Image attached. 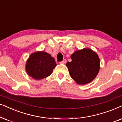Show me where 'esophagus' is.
Masks as SVG:
<instances>
[{
  "instance_id": "obj_1",
  "label": "esophagus",
  "mask_w": 122,
  "mask_h": 122,
  "mask_svg": "<svg viewBox=\"0 0 122 122\" xmlns=\"http://www.w3.org/2000/svg\"><path fill=\"white\" fill-rule=\"evenodd\" d=\"M66 59H63L62 61L60 62V63H61V64H65L66 63Z\"/></svg>"
}]
</instances>
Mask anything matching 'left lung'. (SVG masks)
Returning <instances> with one entry per match:
<instances>
[{"label":"left lung","mask_w":122,"mask_h":122,"mask_svg":"<svg viewBox=\"0 0 122 122\" xmlns=\"http://www.w3.org/2000/svg\"><path fill=\"white\" fill-rule=\"evenodd\" d=\"M71 61H68L66 66L77 84H87L96 78L99 72L100 61L94 51L90 49L79 50L71 55Z\"/></svg>","instance_id":"left-lung-1"}]
</instances>
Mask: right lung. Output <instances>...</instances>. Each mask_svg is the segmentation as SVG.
I'll return each mask as SVG.
<instances>
[{"mask_svg":"<svg viewBox=\"0 0 122 122\" xmlns=\"http://www.w3.org/2000/svg\"><path fill=\"white\" fill-rule=\"evenodd\" d=\"M56 64L48 53L38 51L30 55L26 61L27 73L35 79H41L50 76Z\"/></svg>","mask_w":122,"mask_h":122,"instance_id":"1","label":"right lung"}]
</instances>
